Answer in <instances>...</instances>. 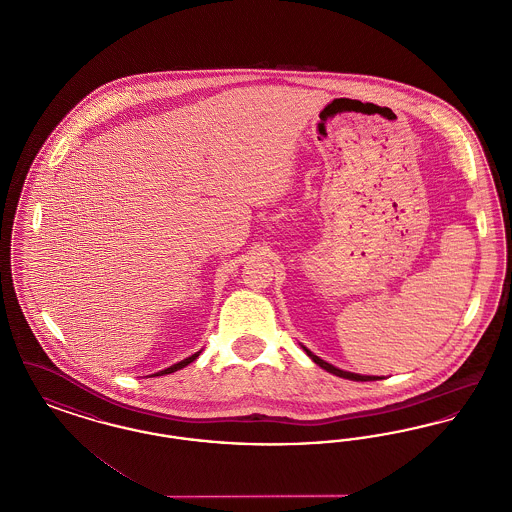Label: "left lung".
Wrapping results in <instances>:
<instances>
[{
  "label": "left lung",
  "mask_w": 512,
  "mask_h": 512,
  "mask_svg": "<svg viewBox=\"0 0 512 512\" xmlns=\"http://www.w3.org/2000/svg\"><path fill=\"white\" fill-rule=\"evenodd\" d=\"M305 349V347H303ZM307 351V355L317 363L318 366H322L324 370H328V372H332V374H336V376H340V378H345V380H353V382H374V380H382L380 376H361V374H353V372H345V370H340V368H336V366L330 365V363H326V361H322L320 357H317L315 353H311L309 349H305Z\"/></svg>",
  "instance_id": "obj_1"
}]
</instances>
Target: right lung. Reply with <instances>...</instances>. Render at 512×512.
Segmentation results:
<instances>
[{
  "instance_id": "1",
  "label": "right lung",
  "mask_w": 512,
  "mask_h": 512,
  "mask_svg": "<svg viewBox=\"0 0 512 512\" xmlns=\"http://www.w3.org/2000/svg\"><path fill=\"white\" fill-rule=\"evenodd\" d=\"M195 357H199V351L194 353L192 357H188V359H184V361H180V363H176V365L169 366V368H165V370H161V372H157V374H153V376H163V374H171V372H176V370H180V368H184V366L190 365L192 361H195Z\"/></svg>"
}]
</instances>
